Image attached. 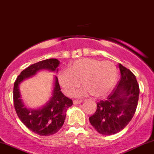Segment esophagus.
I'll return each mask as SVG.
<instances>
[{
  "instance_id": "1",
  "label": "esophagus",
  "mask_w": 154,
  "mask_h": 154,
  "mask_svg": "<svg viewBox=\"0 0 154 154\" xmlns=\"http://www.w3.org/2000/svg\"><path fill=\"white\" fill-rule=\"evenodd\" d=\"M82 100H74L73 101V104L74 105H79L82 103Z\"/></svg>"
}]
</instances>
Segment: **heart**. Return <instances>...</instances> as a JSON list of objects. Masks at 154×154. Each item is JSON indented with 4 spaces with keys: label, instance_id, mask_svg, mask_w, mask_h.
<instances>
[{
    "label": "heart",
    "instance_id": "b5f03b06",
    "mask_svg": "<svg viewBox=\"0 0 154 154\" xmlns=\"http://www.w3.org/2000/svg\"><path fill=\"white\" fill-rule=\"evenodd\" d=\"M58 82L66 95L75 94L82 81V85L76 96L84 97L92 95L96 98L106 96L114 87L118 69L112 62H101L96 59H77L70 65L69 70L63 69L58 74Z\"/></svg>",
    "mask_w": 154,
    "mask_h": 154
}]
</instances>
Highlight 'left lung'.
<instances>
[{"instance_id":"1","label":"left lung","mask_w":154,"mask_h":154,"mask_svg":"<svg viewBox=\"0 0 154 154\" xmlns=\"http://www.w3.org/2000/svg\"><path fill=\"white\" fill-rule=\"evenodd\" d=\"M120 79L106 100L97 103V110L89 118L92 127L100 134L111 136L125 128L136 112L139 97L136 76L119 64Z\"/></svg>"}]
</instances>
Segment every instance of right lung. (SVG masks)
<instances>
[{
  "label": "right lung",
  "instance_id": "add662e5",
  "mask_svg": "<svg viewBox=\"0 0 154 154\" xmlns=\"http://www.w3.org/2000/svg\"><path fill=\"white\" fill-rule=\"evenodd\" d=\"M59 64V62L57 59L37 62L23 70L14 83V101L16 113L29 130L39 136H51L58 132L64 123L66 110L72 105V100L63 95L58 79L54 76L51 97L48 101L38 108H31L24 103L20 91V85L42 70L57 72Z\"/></svg>",
  "mask_w": 154,
  "mask_h": 154
}]
</instances>
